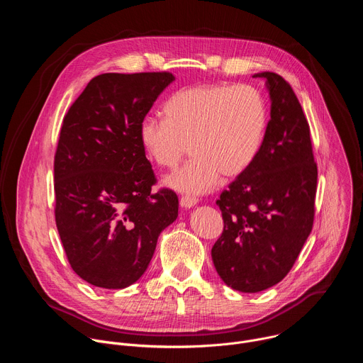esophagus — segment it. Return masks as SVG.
Wrapping results in <instances>:
<instances>
[{
	"mask_svg": "<svg viewBox=\"0 0 363 363\" xmlns=\"http://www.w3.org/2000/svg\"><path fill=\"white\" fill-rule=\"evenodd\" d=\"M196 202H198V198L191 196V195H184V196H181V199H179V203H181L182 208H192V206H194Z\"/></svg>",
	"mask_w": 363,
	"mask_h": 363,
	"instance_id": "esophagus-1",
	"label": "esophagus"
}]
</instances>
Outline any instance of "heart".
I'll list each match as a JSON object with an SVG mask.
<instances>
[{"label": "heart", "mask_w": 363, "mask_h": 363, "mask_svg": "<svg viewBox=\"0 0 363 363\" xmlns=\"http://www.w3.org/2000/svg\"><path fill=\"white\" fill-rule=\"evenodd\" d=\"M165 119L147 116L139 142L160 168L174 169L189 147L192 158L165 178L179 192L206 194L221 177L241 175L262 149L267 108L247 84H199L175 91L164 105Z\"/></svg>", "instance_id": "obj_1"}]
</instances>
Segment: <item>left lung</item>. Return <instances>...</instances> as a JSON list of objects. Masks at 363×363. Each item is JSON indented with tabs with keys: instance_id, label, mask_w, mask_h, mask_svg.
Instances as JSON below:
<instances>
[{
	"instance_id": "left-lung-1",
	"label": "left lung",
	"mask_w": 363,
	"mask_h": 363,
	"mask_svg": "<svg viewBox=\"0 0 363 363\" xmlns=\"http://www.w3.org/2000/svg\"><path fill=\"white\" fill-rule=\"evenodd\" d=\"M264 77L270 121L254 162L223 191L217 205L224 230L211 250L223 281L257 293L291 270L313 227L318 165L308 122L291 86L272 72Z\"/></svg>"
}]
</instances>
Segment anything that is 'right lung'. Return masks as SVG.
Segmentation results:
<instances>
[{"label":"right lung","instance_id":"add662e5","mask_svg":"<svg viewBox=\"0 0 363 363\" xmlns=\"http://www.w3.org/2000/svg\"><path fill=\"white\" fill-rule=\"evenodd\" d=\"M172 73L93 77L66 113L55 155L56 225L77 276L125 289L146 272L178 196L162 188L139 142V125Z\"/></svg>","mask_w":363,"mask_h":363}]
</instances>
